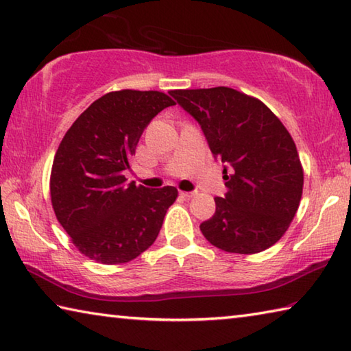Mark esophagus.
Instances as JSON below:
<instances>
[{"label":"esophagus","instance_id":"34e87169","mask_svg":"<svg viewBox=\"0 0 351 351\" xmlns=\"http://www.w3.org/2000/svg\"><path fill=\"white\" fill-rule=\"evenodd\" d=\"M197 193H198L197 190H193V192H181V195H182L184 198H193Z\"/></svg>","mask_w":351,"mask_h":351}]
</instances>
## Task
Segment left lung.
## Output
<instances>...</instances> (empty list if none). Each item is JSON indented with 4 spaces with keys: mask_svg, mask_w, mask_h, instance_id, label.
Returning a JSON list of instances; mask_svg holds the SVG:
<instances>
[{
    "mask_svg": "<svg viewBox=\"0 0 351 351\" xmlns=\"http://www.w3.org/2000/svg\"><path fill=\"white\" fill-rule=\"evenodd\" d=\"M199 123L212 154L224 162L228 192L199 224L226 252L257 254L287 232L299 209L304 170L293 138L258 99L228 86L170 91Z\"/></svg>",
    "mask_w": 351,
    "mask_h": 351,
    "instance_id": "obj_1",
    "label": "left lung"
}]
</instances>
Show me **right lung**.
<instances>
[{
    "label": "right lung",
    "instance_id": "right-lung-1",
    "mask_svg": "<svg viewBox=\"0 0 351 351\" xmlns=\"http://www.w3.org/2000/svg\"><path fill=\"white\" fill-rule=\"evenodd\" d=\"M171 105L159 91L108 93L77 117L58 145L51 171L52 207L88 258L127 263L156 240L178 190L136 186L127 182L125 170L148 123Z\"/></svg>",
    "mask_w": 351,
    "mask_h": 351
}]
</instances>
